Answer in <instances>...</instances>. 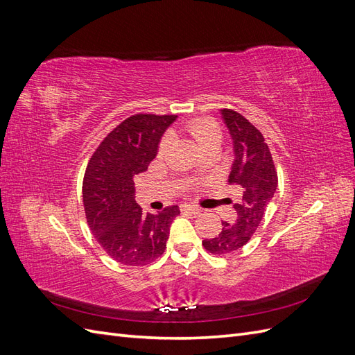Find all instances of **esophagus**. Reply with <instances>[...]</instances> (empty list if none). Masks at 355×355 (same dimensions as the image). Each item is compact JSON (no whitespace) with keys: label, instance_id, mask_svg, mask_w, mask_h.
<instances>
[{"label":"esophagus","instance_id":"1","mask_svg":"<svg viewBox=\"0 0 355 355\" xmlns=\"http://www.w3.org/2000/svg\"><path fill=\"white\" fill-rule=\"evenodd\" d=\"M182 210H187V211H191V213H194V214H198L200 211H201V209L200 207H197V206H192V204H182Z\"/></svg>","mask_w":355,"mask_h":355}]
</instances>
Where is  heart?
Instances as JSON below:
<instances>
[{"label":"heart","instance_id":"b5f03b06","mask_svg":"<svg viewBox=\"0 0 355 355\" xmlns=\"http://www.w3.org/2000/svg\"><path fill=\"white\" fill-rule=\"evenodd\" d=\"M187 130L197 139V142L200 144V146L202 148L204 145H207L216 139H220V128L218 127V124L209 120V118H197V120H192L185 125ZM170 144V136L166 135L161 142L158 145V154L164 155L167 148Z\"/></svg>","mask_w":355,"mask_h":355}]
</instances>
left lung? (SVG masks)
I'll return each instance as SVG.
<instances>
[{
  "mask_svg": "<svg viewBox=\"0 0 355 355\" xmlns=\"http://www.w3.org/2000/svg\"><path fill=\"white\" fill-rule=\"evenodd\" d=\"M220 115L228 127L234 149L228 182L239 188L240 198L234 202V222L222 220L219 235L202 240L204 249L213 254L237 252L249 243L278 185L274 161L262 133L232 110H222Z\"/></svg>",
  "mask_w": 355,
  "mask_h": 355,
  "instance_id": "obj_1",
  "label": "left lung"
}]
</instances>
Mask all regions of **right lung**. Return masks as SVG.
<instances>
[{"instance_id": "1", "label": "right lung", "mask_w": 355, "mask_h": 355, "mask_svg": "<svg viewBox=\"0 0 355 355\" xmlns=\"http://www.w3.org/2000/svg\"><path fill=\"white\" fill-rule=\"evenodd\" d=\"M178 115L136 114L106 136L92 155L83 180V202L94 239L114 261L139 266L166 250L170 225L180 213L168 206L144 213L135 200L133 178L148 170Z\"/></svg>"}]
</instances>
